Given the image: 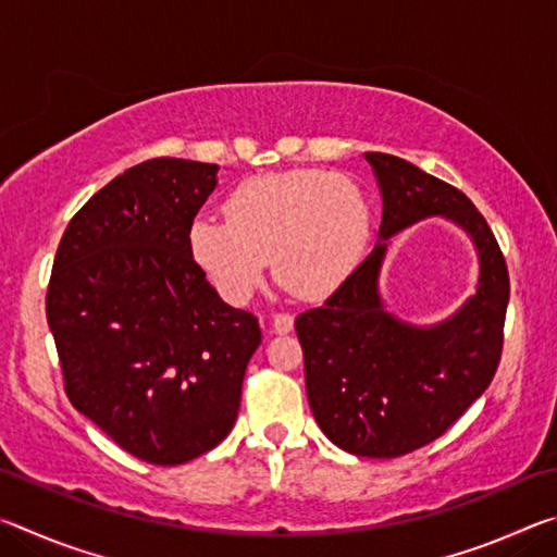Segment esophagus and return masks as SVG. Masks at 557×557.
<instances>
[{"label":"esophagus","instance_id":"1","mask_svg":"<svg viewBox=\"0 0 557 557\" xmlns=\"http://www.w3.org/2000/svg\"><path fill=\"white\" fill-rule=\"evenodd\" d=\"M272 332L275 334H287L292 332V326H295V317L292 314H275L272 317Z\"/></svg>","mask_w":557,"mask_h":557}]
</instances>
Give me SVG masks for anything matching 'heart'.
I'll use <instances>...</instances> for the list:
<instances>
[{"label":"heart","instance_id":"obj_1","mask_svg":"<svg viewBox=\"0 0 557 557\" xmlns=\"http://www.w3.org/2000/svg\"><path fill=\"white\" fill-rule=\"evenodd\" d=\"M225 215H196L188 250L231 305L256 295L268 258L272 275L297 297H332L371 238V206L361 188L322 169L252 176L228 196Z\"/></svg>","mask_w":557,"mask_h":557}]
</instances>
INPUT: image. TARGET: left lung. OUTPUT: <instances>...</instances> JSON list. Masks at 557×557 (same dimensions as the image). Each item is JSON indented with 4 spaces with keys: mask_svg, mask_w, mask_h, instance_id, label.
<instances>
[{
    "mask_svg": "<svg viewBox=\"0 0 557 557\" xmlns=\"http://www.w3.org/2000/svg\"><path fill=\"white\" fill-rule=\"evenodd\" d=\"M383 213L379 238L346 285L322 307L299 314L307 400L317 425L348 455L391 459L420 449L492 383L504 344L508 270L484 215L459 188L400 157L369 152ZM442 218L475 245L478 289L449 318L412 325L380 295L389 238Z\"/></svg>",
    "mask_w": 557,
    "mask_h": 557,
    "instance_id": "8db88e82",
    "label": "left lung"
}]
</instances>
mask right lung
<instances>
[{
	"label": "right lung",
	"instance_id": "obj_1",
	"mask_svg": "<svg viewBox=\"0 0 557 557\" xmlns=\"http://www.w3.org/2000/svg\"><path fill=\"white\" fill-rule=\"evenodd\" d=\"M219 164L149 159L65 228L46 295L73 408L149 465L201 457L233 430L258 319L219 297L188 225Z\"/></svg>",
	"mask_w": 557,
	"mask_h": 557
}]
</instances>
